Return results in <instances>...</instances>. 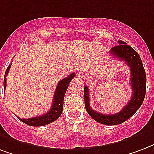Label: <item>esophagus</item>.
<instances>
[{
    "instance_id": "34e87169",
    "label": "esophagus",
    "mask_w": 154,
    "mask_h": 154,
    "mask_svg": "<svg viewBox=\"0 0 154 154\" xmlns=\"http://www.w3.org/2000/svg\"><path fill=\"white\" fill-rule=\"evenodd\" d=\"M77 77H82L83 72L82 70H80V69H78V70H77Z\"/></svg>"
}]
</instances>
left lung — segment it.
Here are the masks:
<instances>
[{
	"label": "left lung",
	"mask_w": 154,
	"mask_h": 154,
	"mask_svg": "<svg viewBox=\"0 0 154 154\" xmlns=\"http://www.w3.org/2000/svg\"><path fill=\"white\" fill-rule=\"evenodd\" d=\"M118 45L112 47L109 53L122 61H125L131 68V85L132 87V96L126 106L120 112L115 114H103L95 112L90 106L89 89L84 87L85 108L89 115L99 123L114 126L126 122L135 114L140 108L145 97L146 92V75L140 57L131 46L126 45V42L118 41Z\"/></svg>",
	"instance_id": "8db88e82"
}]
</instances>
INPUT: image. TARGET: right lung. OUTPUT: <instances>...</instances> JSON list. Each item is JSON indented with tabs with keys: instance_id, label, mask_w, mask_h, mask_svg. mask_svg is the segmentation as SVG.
Segmentation results:
<instances>
[{
	"instance_id": "obj_1",
	"label": "right lung",
	"mask_w": 154,
	"mask_h": 154,
	"mask_svg": "<svg viewBox=\"0 0 154 154\" xmlns=\"http://www.w3.org/2000/svg\"><path fill=\"white\" fill-rule=\"evenodd\" d=\"M11 64L12 63H10V65L8 66L5 73L4 89H5V87H6V76L10 71ZM74 77H75V73H72L65 78H63V80L60 81V82L57 85L55 92H54V100L52 102V108L46 113L42 115V116H39V117L36 116L35 118H27V119H22V118H18V117L17 118H19L21 122H24L25 124L32 126H45V125H48V124L57 120L60 117V115L62 114L63 108V98L65 95L68 85Z\"/></svg>"
}]
</instances>
